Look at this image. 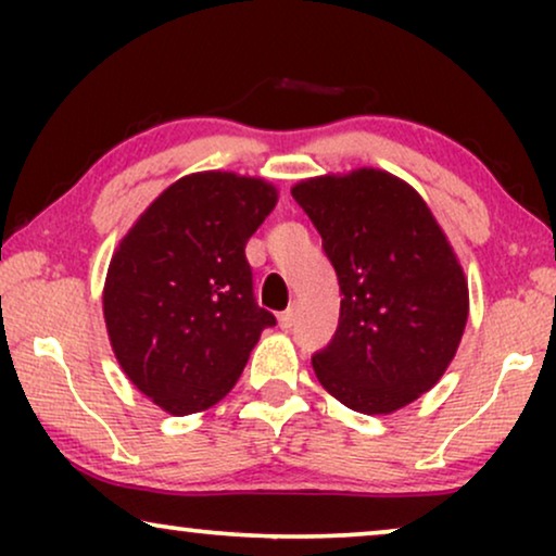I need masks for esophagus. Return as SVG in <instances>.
Wrapping results in <instances>:
<instances>
[{
    "mask_svg": "<svg viewBox=\"0 0 556 556\" xmlns=\"http://www.w3.org/2000/svg\"><path fill=\"white\" fill-rule=\"evenodd\" d=\"M293 321H295V311H293V308H288V311H283V314L278 316V324H280V329H291Z\"/></svg>",
    "mask_w": 556,
    "mask_h": 556,
    "instance_id": "34e87169",
    "label": "esophagus"
}]
</instances>
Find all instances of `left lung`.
<instances>
[{"mask_svg": "<svg viewBox=\"0 0 556 556\" xmlns=\"http://www.w3.org/2000/svg\"><path fill=\"white\" fill-rule=\"evenodd\" d=\"M291 194L344 295L331 344L311 359L318 382L364 415L409 405L445 375L468 321V280L443 227L407 181L371 166Z\"/></svg>", "mask_w": 556, "mask_h": 556, "instance_id": "1", "label": "left lung"}]
</instances>
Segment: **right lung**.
<instances>
[{"label":"right lung","mask_w":556,"mask_h":556,"mask_svg":"<svg viewBox=\"0 0 556 556\" xmlns=\"http://www.w3.org/2000/svg\"><path fill=\"white\" fill-rule=\"evenodd\" d=\"M278 189L235 172L187 174L113 250L103 286L111 349L139 392L169 415L217 405L276 316L253 299L245 245Z\"/></svg>","instance_id":"1"}]
</instances>
